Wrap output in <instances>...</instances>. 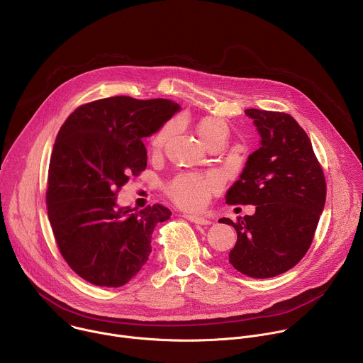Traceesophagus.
Wrapping results in <instances>:
<instances>
[{
  "label": "esophagus",
  "instance_id": "34e87169",
  "mask_svg": "<svg viewBox=\"0 0 363 363\" xmlns=\"http://www.w3.org/2000/svg\"><path fill=\"white\" fill-rule=\"evenodd\" d=\"M184 219H187L189 222L194 223V225H200V226H206V225H211L210 220L204 219V217H200V216H193V214H184L183 216Z\"/></svg>",
  "mask_w": 363,
  "mask_h": 363
}]
</instances>
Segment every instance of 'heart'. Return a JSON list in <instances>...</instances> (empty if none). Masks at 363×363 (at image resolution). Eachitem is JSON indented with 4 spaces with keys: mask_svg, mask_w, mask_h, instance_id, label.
<instances>
[{
    "mask_svg": "<svg viewBox=\"0 0 363 363\" xmlns=\"http://www.w3.org/2000/svg\"><path fill=\"white\" fill-rule=\"evenodd\" d=\"M197 134L203 141L204 146L210 144L217 138H226L228 125L219 117H203L197 123ZM173 133V124L169 123L163 125L153 137L152 147L155 152H160L167 140ZM219 189V180L213 174H199V173H183L179 174L172 183L167 186V194L170 199L184 210H200L203 208L211 194Z\"/></svg>",
    "mask_w": 363,
    "mask_h": 363,
    "instance_id": "obj_1",
    "label": "heart"
}]
</instances>
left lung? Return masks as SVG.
<instances>
[{"instance_id":"obj_1","label":"left lung","mask_w":363,"mask_h":363,"mask_svg":"<svg viewBox=\"0 0 363 363\" xmlns=\"http://www.w3.org/2000/svg\"><path fill=\"white\" fill-rule=\"evenodd\" d=\"M260 134V147L246 162L240 179L226 193L228 204H253L252 216L235 228L238 242L229 262L240 273L266 279L287 272L306 255L326 200L323 170L312 143L286 113L249 108Z\"/></svg>"}]
</instances>
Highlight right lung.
Masks as SVG:
<instances>
[{"mask_svg": "<svg viewBox=\"0 0 363 363\" xmlns=\"http://www.w3.org/2000/svg\"><path fill=\"white\" fill-rule=\"evenodd\" d=\"M180 106L166 99L116 96L80 106L61 125L50 160L47 210L60 253L84 280L118 287L152 252V233L172 211L118 207L117 191L147 166L143 138Z\"/></svg>", "mask_w": 363, "mask_h": 363, "instance_id": "right-lung-1", "label": "right lung"}]
</instances>
